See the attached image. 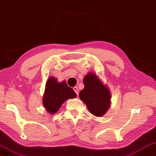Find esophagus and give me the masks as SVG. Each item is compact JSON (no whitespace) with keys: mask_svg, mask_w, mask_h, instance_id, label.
<instances>
[{"mask_svg":"<svg viewBox=\"0 0 156 156\" xmlns=\"http://www.w3.org/2000/svg\"><path fill=\"white\" fill-rule=\"evenodd\" d=\"M73 90H74V91H75V92L76 93V94L78 95V87H73Z\"/></svg>","mask_w":156,"mask_h":156,"instance_id":"esophagus-1","label":"esophagus"}]
</instances>
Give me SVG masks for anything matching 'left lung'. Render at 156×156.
Instances as JSON below:
<instances>
[{"label":"left lung","instance_id":"8db88e82","mask_svg":"<svg viewBox=\"0 0 156 156\" xmlns=\"http://www.w3.org/2000/svg\"><path fill=\"white\" fill-rule=\"evenodd\" d=\"M84 89L79 97L87 106L90 113L97 117L105 115L111 106V92L107 85L93 72H89L83 78Z\"/></svg>","mask_w":156,"mask_h":156}]
</instances>
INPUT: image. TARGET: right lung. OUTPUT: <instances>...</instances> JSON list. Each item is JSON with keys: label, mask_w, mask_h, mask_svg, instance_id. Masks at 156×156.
Instances as JSON below:
<instances>
[{"label": "right lung", "mask_w": 156, "mask_h": 156, "mask_svg": "<svg viewBox=\"0 0 156 156\" xmlns=\"http://www.w3.org/2000/svg\"><path fill=\"white\" fill-rule=\"evenodd\" d=\"M76 97V92L71 87H69L66 81L59 83L54 76H50L45 84L43 104L50 114L54 115L65 101Z\"/></svg>", "instance_id": "obj_1"}]
</instances>
